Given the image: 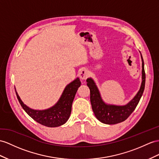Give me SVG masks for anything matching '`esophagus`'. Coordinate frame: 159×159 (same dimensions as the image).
Instances as JSON below:
<instances>
[{"label":"esophagus","instance_id":"1","mask_svg":"<svg viewBox=\"0 0 159 159\" xmlns=\"http://www.w3.org/2000/svg\"><path fill=\"white\" fill-rule=\"evenodd\" d=\"M79 76L80 79L86 80L87 79V77L89 76V71L86 70V69H83V70H80L79 73Z\"/></svg>","mask_w":159,"mask_h":159}]
</instances>
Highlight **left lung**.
<instances>
[{
    "mask_svg": "<svg viewBox=\"0 0 159 159\" xmlns=\"http://www.w3.org/2000/svg\"><path fill=\"white\" fill-rule=\"evenodd\" d=\"M142 58V83L136 96L125 105H114L106 104L101 99L100 93L95 83L91 78L87 79V86L90 89V99L92 109L97 119L106 124H116L125 121L131 115L139 103L143 94L145 87V71L144 60Z\"/></svg>",
    "mask_w": 159,
    "mask_h": 159,
    "instance_id": "obj_1",
    "label": "left lung"
}]
</instances>
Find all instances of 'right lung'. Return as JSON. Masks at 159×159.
<instances>
[{
	"label": "right lung",
	"instance_id": "1",
	"mask_svg": "<svg viewBox=\"0 0 159 159\" xmlns=\"http://www.w3.org/2000/svg\"><path fill=\"white\" fill-rule=\"evenodd\" d=\"M81 83L79 78L69 83L54 106L45 110H35L24 104L16 92L17 99L21 107L31 118L39 124L47 127H58L66 123L70 116L72 104Z\"/></svg>",
	"mask_w": 159,
	"mask_h": 159
}]
</instances>
